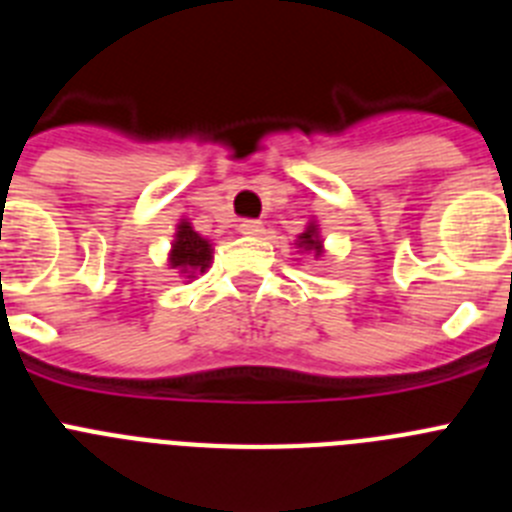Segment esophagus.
<instances>
[{
    "instance_id": "esophagus-1",
    "label": "esophagus",
    "mask_w": 512,
    "mask_h": 512,
    "mask_svg": "<svg viewBox=\"0 0 512 512\" xmlns=\"http://www.w3.org/2000/svg\"><path fill=\"white\" fill-rule=\"evenodd\" d=\"M238 230L246 235H259V233H264V223H261V220H251V217H246V220H241V223H238Z\"/></svg>"
}]
</instances>
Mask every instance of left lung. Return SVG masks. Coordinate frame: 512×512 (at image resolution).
Listing matches in <instances>:
<instances>
[{
    "instance_id": "1",
    "label": "left lung",
    "mask_w": 512,
    "mask_h": 512,
    "mask_svg": "<svg viewBox=\"0 0 512 512\" xmlns=\"http://www.w3.org/2000/svg\"><path fill=\"white\" fill-rule=\"evenodd\" d=\"M300 241H302V246L305 248H315V251H320V243L315 241V230H307V233H302L300 235Z\"/></svg>"
}]
</instances>
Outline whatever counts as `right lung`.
<instances>
[{"mask_svg":"<svg viewBox=\"0 0 512 512\" xmlns=\"http://www.w3.org/2000/svg\"><path fill=\"white\" fill-rule=\"evenodd\" d=\"M171 264L197 271H205L207 264H210V243H207L202 235L194 233V230L189 228V223H182L179 230H176Z\"/></svg>","mask_w":512,"mask_h":512,"instance_id":"add662e5","label":"right lung"}]
</instances>
